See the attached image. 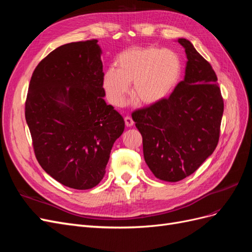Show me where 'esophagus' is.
Returning a JSON list of instances; mask_svg holds the SVG:
<instances>
[{
    "instance_id": "34e87169",
    "label": "esophagus",
    "mask_w": 252,
    "mask_h": 252,
    "mask_svg": "<svg viewBox=\"0 0 252 252\" xmlns=\"http://www.w3.org/2000/svg\"><path fill=\"white\" fill-rule=\"evenodd\" d=\"M124 121H125V124L127 127H130L133 125V120L130 117H125Z\"/></svg>"
}]
</instances>
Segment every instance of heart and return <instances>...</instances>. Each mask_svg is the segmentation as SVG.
I'll use <instances>...</instances> for the list:
<instances>
[{"label":"heart","instance_id":"obj_1","mask_svg":"<svg viewBox=\"0 0 252 252\" xmlns=\"http://www.w3.org/2000/svg\"><path fill=\"white\" fill-rule=\"evenodd\" d=\"M117 69L105 71L103 87L108 100L123 105L132 83L131 94L142 104L158 103L177 85L182 72L179 56L170 49L133 48L121 53Z\"/></svg>","mask_w":252,"mask_h":252}]
</instances>
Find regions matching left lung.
Segmentation results:
<instances>
[{
  "label": "left lung",
  "instance_id": "obj_1",
  "mask_svg": "<svg viewBox=\"0 0 252 252\" xmlns=\"http://www.w3.org/2000/svg\"><path fill=\"white\" fill-rule=\"evenodd\" d=\"M185 78L169 97L132 112L143 138L145 162L156 178L178 182L192 174L215 151L224 101L211 65L186 39Z\"/></svg>",
  "mask_w": 252,
  "mask_h": 252
}]
</instances>
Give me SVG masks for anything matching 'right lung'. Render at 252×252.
I'll list each match as a JSON object with an SVG mask.
<instances>
[{"label":"right lung","mask_w":252,"mask_h":252,"mask_svg":"<svg viewBox=\"0 0 252 252\" xmlns=\"http://www.w3.org/2000/svg\"><path fill=\"white\" fill-rule=\"evenodd\" d=\"M97 40L62 45L35 67L25 118L37 162L61 184L85 190L105 174L110 151L125 128L104 101Z\"/></svg>","instance_id":"obj_1"}]
</instances>
